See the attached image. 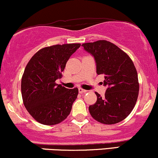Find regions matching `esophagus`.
<instances>
[{
	"label": "esophagus",
	"mask_w": 158,
	"mask_h": 158,
	"mask_svg": "<svg viewBox=\"0 0 158 158\" xmlns=\"http://www.w3.org/2000/svg\"><path fill=\"white\" fill-rule=\"evenodd\" d=\"M78 91H79V92L80 93H86V92H87L86 90H85V89H82V88H79L78 89Z\"/></svg>",
	"instance_id": "obj_1"
}]
</instances>
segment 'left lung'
<instances>
[{
	"mask_svg": "<svg viewBox=\"0 0 158 158\" xmlns=\"http://www.w3.org/2000/svg\"><path fill=\"white\" fill-rule=\"evenodd\" d=\"M82 46L94 56L97 74L105 75L103 84L108 87L103 98L95 92L98 99L89 107L90 114L99 123H119L129 116L138 100L139 82L134 63L125 52L107 40Z\"/></svg>",
	"mask_w": 158,
	"mask_h": 158,
	"instance_id": "8db88e82",
	"label": "left lung"
}]
</instances>
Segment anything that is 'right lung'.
<instances>
[{
    "instance_id": "add662e5",
    "label": "right lung",
    "mask_w": 158,
    "mask_h": 158,
    "mask_svg": "<svg viewBox=\"0 0 158 158\" xmlns=\"http://www.w3.org/2000/svg\"><path fill=\"white\" fill-rule=\"evenodd\" d=\"M81 44H57L40 49L29 60L21 79L24 106L38 123L52 126L61 123L71 112L78 89L57 84L71 55Z\"/></svg>"
}]
</instances>
